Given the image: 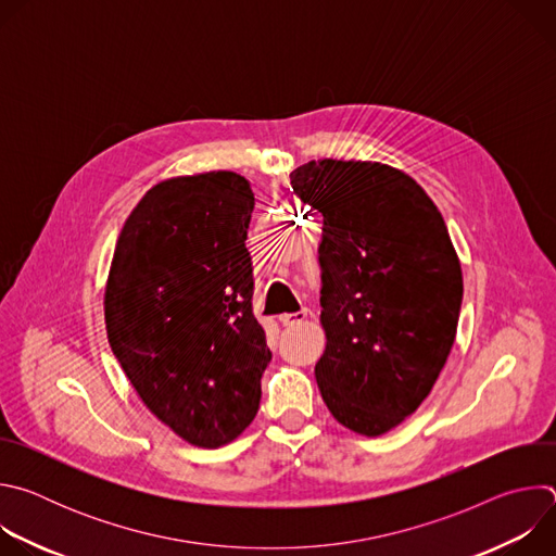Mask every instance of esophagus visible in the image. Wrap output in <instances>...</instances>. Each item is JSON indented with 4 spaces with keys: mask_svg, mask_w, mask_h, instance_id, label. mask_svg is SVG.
Instances as JSON below:
<instances>
[{
    "mask_svg": "<svg viewBox=\"0 0 556 556\" xmlns=\"http://www.w3.org/2000/svg\"><path fill=\"white\" fill-rule=\"evenodd\" d=\"M307 319V312L301 309V312H292V314H281L279 316V324L286 326V328H292V326H299Z\"/></svg>",
    "mask_w": 556,
    "mask_h": 556,
    "instance_id": "obj_1",
    "label": "esophagus"
}]
</instances>
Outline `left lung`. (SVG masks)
<instances>
[{
    "label": "left lung",
    "mask_w": 556,
    "mask_h": 556,
    "mask_svg": "<svg viewBox=\"0 0 556 556\" xmlns=\"http://www.w3.org/2000/svg\"><path fill=\"white\" fill-rule=\"evenodd\" d=\"M290 185L324 215L316 384L343 427L382 435L422 405L455 341L464 283L444 217L380 163L309 161Z\"/></svg>",
    "instance_id": "left-lung-1"
}]
</instances>
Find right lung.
I'll return each instance as SVG.
<instances>
[{"instance_id":"add662e5","label":"right lung","mask_w":556,"mask_h":556,"mask_svg":"<svg viewBox=\"0 0 556 556\" xmlns=\"http://www.w3.org/2000/svg\"><path fill=\"white\" fill-rule=\"evenodd\" d=\"M253 208L235 172L157 182L129 213L105 286L108 341L138 399L202 448L253 422L273 358L251 301Z\"/></svg>"}]
</instances>
